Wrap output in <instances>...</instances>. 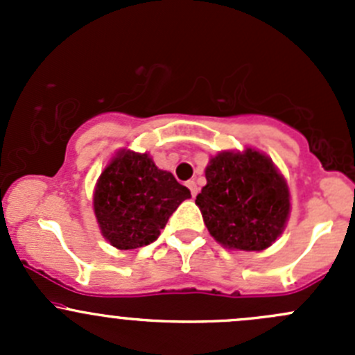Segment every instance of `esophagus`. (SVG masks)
I'll return each mask as SVG.
<instances>
[{
    "label": "esophagus",
    "instance_id": "1",
    "mask_svg": "<svg viewBox=\"0 0 355 355\" xmlns=\"http://www.w3.org/2000/svg\"><path fill=\"white\" fill-rule=\"evenodd\" d=\"M187 187L191 189V194H192V198H196V196H198V192H199V187H198V184H196L194 180H189V182H187Z\"/></svg>",
    "mask_w": 355,
    "mask_h": 355
}]
</instances>
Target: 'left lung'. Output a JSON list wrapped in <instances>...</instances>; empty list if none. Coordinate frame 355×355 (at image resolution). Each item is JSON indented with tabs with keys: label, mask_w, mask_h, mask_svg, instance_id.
<instances>
[{
	"label": "left lung",
	"mask_w": 355,
	"mask_h": 355,
	"mask_svg": "<svg viewBox=\"0 0 355 355\" xmlns=\"http://www.w3.org/2000/svg\"><path fill=\"white\" fill-rule=\"evenodd\" d=\"M196 198L211 237L227 249L264 250L287 227L290 191L271 157L257 149L221 151L206 166Z\"/></svg>",
	"instance_id": "left-lung-1"
}]
</instances>
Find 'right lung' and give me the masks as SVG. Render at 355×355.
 <instances>
[{
  "label": "right lung",
  "instance_id": "obj_1",
  "mask_svg": "<svg viewBox=\"0 0 355 355\" xmlns=\"http://www.w3.org/2000/svg\"><path fill=\"white\" fill-rule=\"evenodd\" d=\"M191 198L149 153L120 149L96 182L92 206L101 235L120 250L139 249L159 237L168 218Z\"/></svg>",
  "mask_w": 355,
  "mask_h": 355
}]
</instances>
